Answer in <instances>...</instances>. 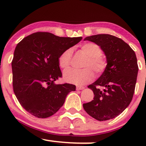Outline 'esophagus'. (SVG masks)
<instances>
[{"label":"esophagus","instance_id":"esophagus-1","mask_svg":"<svg viewBox=\"0 0 146 146\" xmlns=\"http://www.w3.org/2000/svg\"><path fill=\"white\" fill-rule=\"evenodd\" d=\"M84 88V86H78L76 87V90H83Z\"/></svg>","mask_w":146,"mask_h":146}]
</instances>
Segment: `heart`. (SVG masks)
Listing matches in <instances>:
<instances>
[{
  "mask_svg": "<svg viewBox=\"0 0 146 146\" xmlns=\"http://www.w3.org/2000/svg\"><path fill=\"white\" fill-rule=\"evenodd\" d=\"M81 51L86 56L81 70L70 69L64 73V80L73 84L82 86L90 82L94 79L95 75H100L104 72L107 62L102 56V49L100 46L93 42L84 43L80 46ZM72 57L71 48L64 51L58 57V64L63 70L69 68Z\"/></svg>",
  "mask_w": 146,
  "mask_h": 146,
  "instance_id": "heart-1",
  "label": "heart"
}]
</instances>
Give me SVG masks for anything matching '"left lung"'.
<instances>
[{
  "mask_svg": "<svg viewBox=\"0 0 146 146\" xmlns=\"http://www.w3.org/2000/svg\"><path fill=\"white\" fill-rule=\"evenodd\" d=\"M84 40L101 47L107 66L98 80L88 86L95 96L84 104V109L98 121L111 119L120 115L133 98L139 70L136 54L123 40L112 35H95Z\"/></svg>",
  "mask_w": 146,
  "mask_h": 146,
  "instance_id": "1",
  "label": "left lung"
}]
</instances>
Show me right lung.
I'll list each match as a JSON object with an SVG mask.
<instances>
[{
	"mask_svg": "<svg viewBox=\"0 0 146 146\" xmlns=\"http://www.w3.org/2000/svg\"><path fill=\"white\" fill-rule=\"evenodd\" d=\"M82 39L36 32L17 44L11 62L13 88L28 113L38 118L51 117L62 106L68 93L75 91V85L54 82L62 75L58 57Z\"/></svg>",
	"mask_w": 146,
	"mask_h": 146,
	"instance_id": "1",
	"label": "right lung"
}]
</instances>
